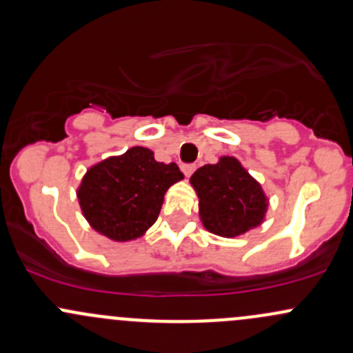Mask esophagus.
Returning a JSON list of instances; mask_svg holds the SVG:
<instances>
[{"mask_svg":"<svg viewBox=\"0 0 353 353\" xmlns=\"http://www.w3.org/2000/svg\"><path fill=\"white\" fill-rule=\"evenodd\" d=\"M181 169H183L184 176L189 177V176H191V174L196 170V165H194V164H184L183 167H181Z\"/></svg>","mask_w":353,"mask_h":353,"instance_id":"1","label":"esophagus"}]
</instances>
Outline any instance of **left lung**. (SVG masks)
<instances>
[{
    "mask_svg": "<svg viewBox=\"0 0 353 353\" xmlns=\"http://www.w3.org/2000/svg\"><path fill=\"white\" fill-rule=\"evenodd\" d=\"M189 181L199 198V218L208 232L232 239L264 221L269 205L265 192L235 157L199 167Z\"/></svg>",
    "mask_w": 353,
    "mask_h": 353,
    "instance_id": "left-lung-1",
    "label": "left lung"
}]
</instances>
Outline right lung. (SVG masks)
Listing matches in <instances>:
<instances>
[{"mask_svg": "<svg viewBox=\"0 0 353 353\" xmlns=\"http://www.w3.org/2000/svg\"><path fill=\"white\" fill-rule=\"evenodd\" d=\"M174 162L162 164L145 147L92 165L77 189L89 225L114 242H130L150 228L161 213L165 191L183 179Z\"/></svg>", "mask_w": 353, "mask_h": 353, "instance_id": "1", "label": "right lung"}]
</instances>
